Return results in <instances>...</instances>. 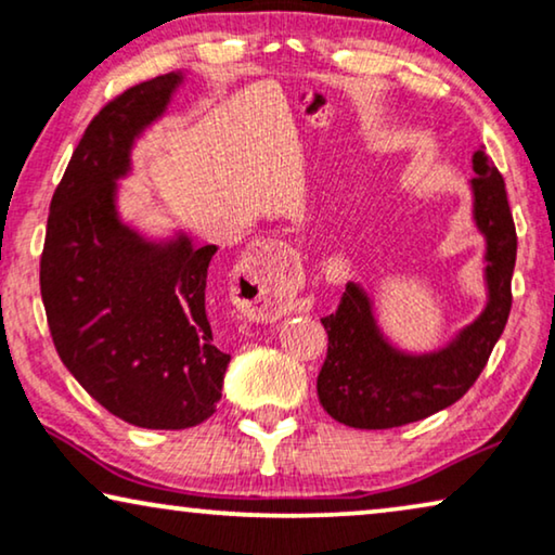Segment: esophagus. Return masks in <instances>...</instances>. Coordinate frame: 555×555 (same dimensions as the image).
Here are the masks:
<instances>
[{"instance_id": "esophagus-1", "label": "esophagus", "mask_w": 555, "mask_h": 555, "mask_svg": "<svg viewBox=\"0 0 555 555\" xmlns=\"http://www.w3.org/2000/svg\"><path fill=\"white\" fill-rule=\"evenodd\" d=\"M300 260L283 242H260L234 270V300L249 313L280 318L293 302Z\"/></svg>"}]
</instances>
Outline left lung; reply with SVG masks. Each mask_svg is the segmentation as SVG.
<instances>
[{"instance_id": "obj_1", "label": "left lung", "mask_w": 555, "mask_h": 555, "mask_svg": "<svg viewBox=\"0 0 555 555\" xmlns=\"http://www.w3.org/2000/svg\"><path fill=\"white\" fill-rule=\"evenodd\" d=\"M473 169L475 222L488 240V306L442 351L406 356L386 344L369 295L348 283L336 313L321 318L328 331V356L318 374V399L336 422L356 429H391L427 420L465 397L503 336L513 306L518 234L503 173L482 149L475 151Z\"/></svg>"}]
</instances>
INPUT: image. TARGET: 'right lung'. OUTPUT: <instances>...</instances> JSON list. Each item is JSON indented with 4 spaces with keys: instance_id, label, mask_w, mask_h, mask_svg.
I'll return each mask as SVG.
<instances>
[{
    "instance_id": "obj_1",
    "label": "right lung",
    "mask_w": 555,
    "mask_h": 555,
    "mask_svg": "<svg viewBox=\"0 0 555 555\" xmlns=\"http://www.w3.org/2000/svg\"><path fill=\"white\" fill-rule=\"evenodd\" d=\"M181 82L158 75L98 111L52 194L40 291L67 371L113 416L143 429L196 427L217 412L230 353L207 315L217 247L141 240L116 215L131 143Z\"/></svg>"
}]
</instances>
